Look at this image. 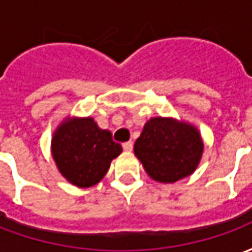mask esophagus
I'll list each match as a JSON object with an SVG mask.
<instances>
[{
  "label": "esophagus",
  "mask_w": 252,
  "mask_h": 252,
  "mask_svg": "<svg viewBox=\"0 0 252 252\" xmlns=\"http://www.w3.org/2000/svg\"><path fill=\"white\" fill-rule=\"evenodd\" d=\"M123 148H124V151L129 153V151H132V148H133V143L132 142L123 143Z\"/></svg>",
  "instance_id": "obj_1"
}]
</instances>
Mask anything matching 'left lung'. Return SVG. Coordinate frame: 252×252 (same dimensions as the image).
I'll list each match as a JSON object with an SVG mask.
<instances>
[{
	"label": "left lung",
	"instance_id": "1",
	"mask_svg": "<svg viewBox=\"0 0 252 252\" xmlns=\"http://www.w3.org/2000/svg\"><path fill=\"white\" fill-rule=\"evenodd\" d=\"M204 144L194 126L155 117L146 123L135 142V155L153 180L171 184L198 166Z\"/></svg>",
	"mask_w": 252,
	"mask_h": 252
}]
</instances>
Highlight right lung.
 I'll return each instance as SVG.
<instances>
[{
  "label": "right lung",
  "mask_w": 252,
  "mask_h": 252,
  "mask_svg": "<svg viewBox=\"0 0 252 252\" xmlns=\"http://www.w3.org/2000/svg\"><path fill=\"white\" fill-rule=\"evenodd\" d=\"M121 151L112 133L98 128L90 117L63 123L52 139V157L58 169L79 188L93 186L102 180L112 159Z\"/></svg>",
  "instance_id": "1"
}]
</instances>
